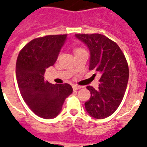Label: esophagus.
I'll use <instances>...</instances> for the list:
<instances>
[{"instance_id":"esophagus-1","label":"esophagus","mask_w":147,"mask_h":147,"mask_svg":"<svg viewBox=\"0 0 147 147\" xmlns=\"http://www.w3.org/2000/svg\"><path fill=\"white\" fill-rule=\"evenodd\" d=\"M72 88H73L74 91H77V90L80 89L81 86H78V85H72Z\"/></svg>"}]
</instances>
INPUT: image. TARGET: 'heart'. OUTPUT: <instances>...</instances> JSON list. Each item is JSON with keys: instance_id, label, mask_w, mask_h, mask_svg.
<instances>
[{"instance_id": "heart-1", "label": "heart", "mask_w": 147, "mask_h": 147, "mask_svg": "<svg viewBox=\"0 0 147 147\" xmlns=\"http://www.w3.org/2000/svg\"><path fill=\"white\" fill-rule=\"evenodd\" d=\"M85 49H82V48H76V49H74V53H77L78 52H81V51H84Z\"/></svg>"}]
</instances>
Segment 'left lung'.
I'll return each instance as SVG.
<instances>
[{"label":"left lung","instance_id":"left-lung-1","mask_svg":"<svg viewBox=\"0 0 147 147\" xmlns=\"http://www.w3.org/2000/svg\"><path fill=\"white\" fill-rule=\"evenodd\" d=\"M90 50L89 70L100 76L98 89L87 86L91 98L85 103L90 116L106 118L114 113L125 94L129 68L125 55L116 42L99 33L76 34Z\"/></svg>","mask_w":147,"mask_h":147}]
</instances>
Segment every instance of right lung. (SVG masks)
<instances>
[{"instance_id": "add662e5", "label": "right lung", "mask_w": 147, "mask_h": 147, "mask_svg": "<svg viewBox=\"0 0 147 147\" xmlns=\"http://www.w3.org/2000/svg\"><path fill=\"white\" fill-rule=\"evenodd\" d=\"M67 34L36 38L20 50L16 63V77L20 94L37 116L52 119L62 111L72 88L65 83L53 85L44 79L46 69L55 64Z\"/></svg>"}]
</instances>
